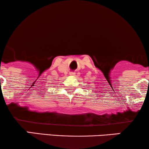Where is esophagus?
<instances>
[{"mask_svg":"<svg viewBox=\"0 0 149 149\" xmlns=\"http://www.w3.org/2000/svg\"><path fill=\"white\" fill-rule=\"evenodd\" d=\"M74 74H75V73H74V72H70V75H74Z\"/></svg>","mask_w":149,"mask_h":149,"instance_id":"1","label":"esophagus"}]
</instances>
